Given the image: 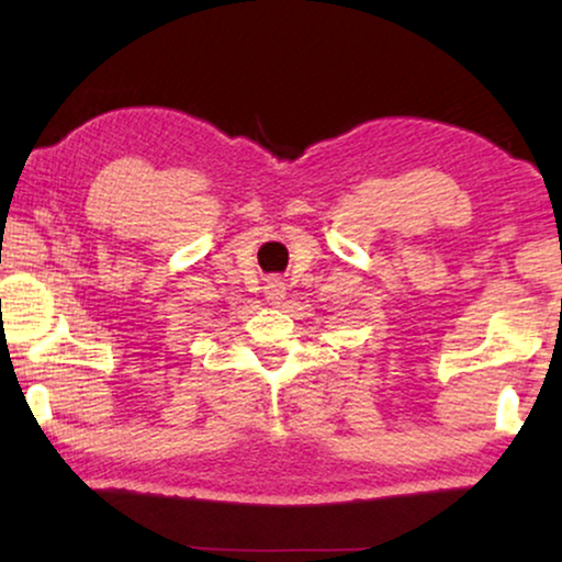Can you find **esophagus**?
I'll return each mask as SVG.
<instances>
[{
  "label": "esophagus",
  "mask_w": 562,
  "mask_h": 562,
  "mask_svg": "<svg viewBox=\"0 0 562 562\" xmlns=\"http://www.w3.org/2000/svg\"><path fill=\"white\" fill-rule=\"evenodd\" d=\"M266 296L271 299V302H281L283 296H286V286H283V281L279 279H271L266 283Z\"/></svg>",
  "instance_id": "34e87169"
}]
</instances>
